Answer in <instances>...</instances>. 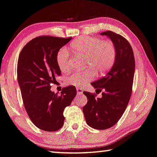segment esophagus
Here are the masks:
<instances>
[{
	"label": "esophagus",
	"mask_w": 157,
	"mask_h": 157,
	"mask_svg": "<svg viewBox=\"0 0 157 157\" xmlns=\"http://www.w3.org/2000/svg\"><path fill=\"white\" fill-rule=\"evenodd\" d=\"M77 94H78V95H80L82 93V90L81 88H77Z\"/></svg>",
	"instance_id": "34e87169"
}]
</instances>
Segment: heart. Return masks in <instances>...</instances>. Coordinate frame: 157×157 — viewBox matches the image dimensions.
<instances>
[{"instance_id": "heart-1", "label": "heart", "mask_w": 157, "mask_h": 157, "mask_svg": "<svg viewBox=\"0 0 157 157\" xmlns=\"http://www.w3.org/2000/svg\"><path fill=\"white\" fill-rule=\"evenodd\" d=\"M77 54L85 56V66L90 67L85 71L75 72L67 77L68 82L80 86L94 78L95 69L97 72L106 71L113 65L116 58V48L113 42L102 41L96 37H80L71 44ZM70 55L65 48H61L56 55V62L62 71L69 68Z\"/></svg>"}]
</instances>
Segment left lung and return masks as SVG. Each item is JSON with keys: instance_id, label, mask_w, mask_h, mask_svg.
<instances>
[{"instance_id": "obj_1", "label": "left lung", "mask_w": 157, "mask_h": 157, "mask_svg": "<svg viewBox=\"0 0 157 157\" xmlns=\"http://www.w3.org/2000/svg\"><path fill=\"white\" fill-rule=\"evenodd\" d=\"M100 35L108 36L116 48V58L111 69L106 75L91 85L101 92V98H95L84 92L87 103L83 113L87 125L94 129L105 130L113 126L127 108L130 101L135 74V58L130 44L121 35L111 31Z\"/></svg>"}]
</instances>
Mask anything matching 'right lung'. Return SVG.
Here are the masks:
<instances>
[{"instance_id": "right-lung-1", "label": "right lung", "mask_w": 157, "mask_h": 157, "mask_svg": "<svg viewBox=\"0 0 157 157\" xmlns=\"http://www.w3.org/2000/svg\"><path fill=\"white\" fill-rule=\"evenodd\" d=\"M72 38L41 36L23 47L17 62V80L25 108L37 128L58 130L63 125L65 107L71 104L77 91L73 86L62 89L60 95L51 90L61 71L56 55Z\"/></svg>"}]
</instances>
